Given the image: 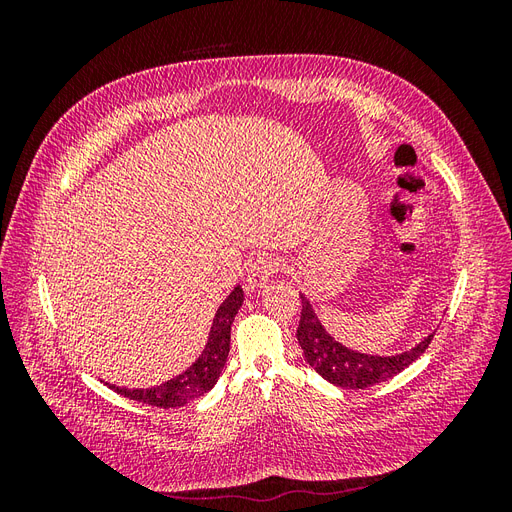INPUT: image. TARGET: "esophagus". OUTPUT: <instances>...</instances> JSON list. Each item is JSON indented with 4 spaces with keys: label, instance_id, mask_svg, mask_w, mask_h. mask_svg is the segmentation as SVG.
I'll use <instances>...</instances> for the list:
<instances>
[{
    "label": "esophagus",
    "instance_id": "34e87169",
    "mask_svg": "<svg viewBox=\"0 0 512 512\" xmlns=\"http://www.w3.org/2000/svg\"><path fill=\"white\" fill-rule=\"evenodd\" d=\"M284 265L280 258L273 256H260L252 262V267L247 269V288L258 290L269 282V277H273L277 271H280Z\"/></svg>",
    "mask_w": 512,
    "mask_h": 512
}]
</instances>
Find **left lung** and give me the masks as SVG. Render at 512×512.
Listing matches in <instances>:
<instances>
[{"label":"left lung","mask_w":512,"mask_h":512,"mask_svg":"<svg viewBox=\"0 0 512 512\" xmlns=\"http://www.w3.org/2000/svg\"><path fill=\"white\" fill-rule=\"evenodd\" d=\"M297 339L303 348L305 361L312 365L318 374L342 389H367L378 382L391 380L399 371H404L421 356L433 339L427 335L421 344L408 352L395 356H374L363 354L342 346L324 331L312 305L301 294V320L297 329Z\"/></svg>","instance_id":"left-lung-1"}]
</instances>
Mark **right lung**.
Instances as JSON below:
<instances>
[{
    "instance_id": "1",
    "label": "right lung",
    "mask_w": 512,
    "mask_h": 512,
    "mask_svg": "<svg viewBox=\"0 0 512 512\" xmlns=\"http://www.w3.org/2000/svg\"><path fill=\"white\" fill-rule=\"evenodd\" d=\"M241 303H243V290L241 286H237L228 294V299L220 305L218 314H215L213 327L209 333V342L203 354H200L198 361L188 371H183L181 376L168 380L160 386H153V389L128 391V389H119V386H111V389L123 397H130L134 401H141V404H149L156 408L185 406L188 401L205 395L207 391L213 389V384L218 382L224 369L226 356L230 350V327L241 309Z\"/></svg>"
}]
</instances>
